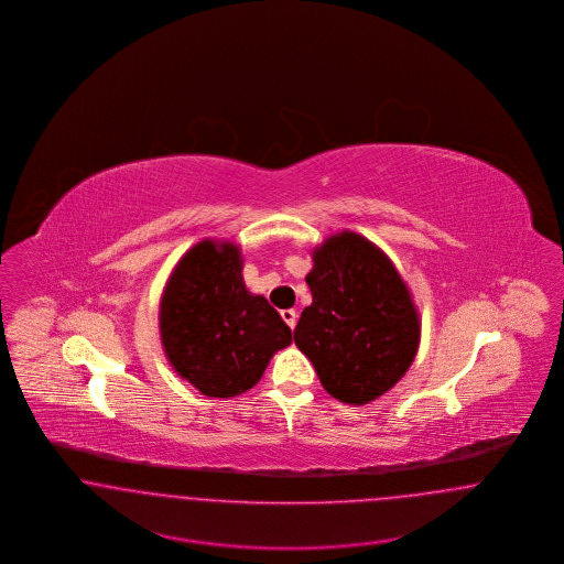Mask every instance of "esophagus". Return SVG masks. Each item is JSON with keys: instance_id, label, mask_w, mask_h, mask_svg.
Listing matches in <instances>:
<instances>
[{"instance_id": "esophagus-1", "label": "esophagus", "mask_w": 564, "mask_h": 564, "mask_svg": "<svg viewBox=\"0 0 564 564\" xmlns=\"http://www.w3.org/2000/svg\"><path fill=\"white\" fill-rule=\"evenodd\" d=\"M281 317H283V322L288 323L290 329H294L295 323H297V313H295L294 308L281 311Z\"/></svg>"}]
</instances>
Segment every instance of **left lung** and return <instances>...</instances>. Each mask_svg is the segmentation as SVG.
<instances>
[{
  "label": "left lung",
  "instance_id": "left-lung-1",
  "mask_svg": "<svg viewBox=\"0 0 564 564\" xmlns=\"http://www.w3.org/2000/svg\"><path fill=\"white\" fill-rule=\"evenodd\" d=\"M294 343L338 402L364 405L393 389L421 345V315L391 258L352 230L315 245Z\"/></svg>",
  "mask_w": 564,
  "mask_h": 564
}]
</instances>
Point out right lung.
Listing matches in <instances>:
<instances>
[{"label":"right lung","instance_id":"1","mask_svg":"<svg viewBox=\"0 0 564 564\" xmlns=\"http://www.w3.org/2000/svg\"><path fill=\"white\" fill-rule=\"evenodd\" d=\"M171 368L207 398H235L264 375L292 329L264 295L242 281L241 247L226 239L192 245L171 270L159 306Z\"/></svg>","mask_w":564,"mask_h":564}]
</instances>
